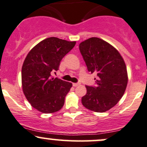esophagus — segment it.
<instances>
[{
    "instance_id": "34e87169",
    "label": "esophagus",
    "mask_w": 147,
    "mask_h": 147,
    "mask_svg": "<svg viewBox=\"0 0 147 147\" xmlns=\"http://www.w3.org/2000/svg\"><path fill=\"white\" fill-rule=\"evenodd\" d=\"M79 85H80V83H73V84H72V86H75V87L79 86Z\"/></svg>"
}]
</instances>
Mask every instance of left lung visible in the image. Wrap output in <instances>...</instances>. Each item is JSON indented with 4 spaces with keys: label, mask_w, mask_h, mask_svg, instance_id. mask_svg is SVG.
Returning a JSON list of instances; mask_svg holds the SVG:
<instances>
[{
    "label": "left lung",
    "mask_w": 147,
    "mask_h": 147,
    "mask_svg": "<svg viewBox=\"0 0 147 147\" xmlns=\"http://www.w3.org/2000/svg\"><path fill=\"white\" fill-rule=\"evenodd\" d=\"M79 47L88 72L98 76L96 86H86L82 105L96 112L108 111L120 100L126 88L128 78L123 59L118 50L100 38H91Z\"/></svg>",
    "instance_id": "8db88e82"
}]
</instances>
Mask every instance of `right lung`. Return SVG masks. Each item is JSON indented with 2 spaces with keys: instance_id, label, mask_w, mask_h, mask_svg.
I'll use <instances>...</instances> for the list:
<instances>
[{
  "instance_id": "right-lung-1",
  "label": "right lung",
  "mask_w": 147,
  "mask_h": 147,
  "mask_svg": "<svg viewBox=\"0 0 147 147\" xmlns=\"http://www.w3.org/2000/svg\"><path fill=\"white\" fill-rule=\"evenodd\" d=\"M75 44V41L51 37L35 45L27 54L22 65V89L32 107L39 112L54 113L63 106L72 84L54 78L51 74L59 70L61 61Z\"/></svg>"
}]
</instances>
